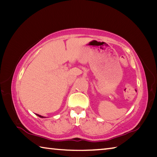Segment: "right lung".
<instances>
[{
  "label": "right lung",
  "instance_id": "1",
  "mask_svg": "<svg viewBox=\"0 0 157 157\" xmlns=\"http://www.w3.org/2000/svg\"><path fill=\"white\" fill-rule=\"evenodd\" d=\"M36 116H38L39 117H40V118H44V116H40V115H39V114H36Z\"/></svg>",
  "mask_w": 157,
  "mask_h": 157
}]
</instances>
